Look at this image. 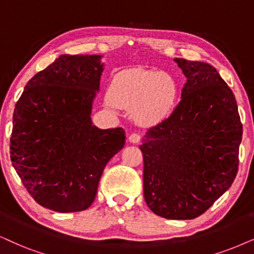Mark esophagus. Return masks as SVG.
<instances>
[{
  "mask_svg": "<svg viewBox=\"0 0 254 254\" xmlns=\"http://www.w3.org/2000/svg\"><path fill=\"white\" fill-rule=\"evenodd\" d=\"M129 142L133 143V144L139 143L140 142V136L138 133H131L129 136Z\"/></svg>",
  "mask_w": 254,
  "mask_h": 254,
  "instance_id": "obj_1",
  "label": "esophagus"
}]
</instances>
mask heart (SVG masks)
<instances>
[{
  "label": "heart",
  "mask_w": 254,
  "mask_h": 254,
  "mask_svg": "<svg viewBox=\"0 0 254 254\" xmlns=\"http://www.w3.org/2000/svg\"><path fill=\"white\" fill-rule=\"evenodd\" d=\"M177 82L168 73L140 68L127 69L115 76L107 96L109 107L129 112L138 124L156 127L164 122L177 105Z\"/></svg>",
  "instance_id": "b5f03b06"
}]
</instances>
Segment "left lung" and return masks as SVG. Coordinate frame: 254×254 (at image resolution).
I'll list each match as a JSON object with an SVG mask.
<instances>
[{
	"instance_id": "8db88e82",
	"label": "left lung",
	"mask_w": 254,
	"mask_h": 254,
	"mask_svg": "<svg viewBox=\"0 0 254 254\" xmlns=\"http://www.w3.org/2000/svg\"><path fill=\"white\" fill-rule=\"evenodd\" d=\"M186 77L182 101L139 145L144 198L166 219H193L229 190L238 172L243 125L232 90L208 63L173 60Z\"/></svg>"
}]
</instances>
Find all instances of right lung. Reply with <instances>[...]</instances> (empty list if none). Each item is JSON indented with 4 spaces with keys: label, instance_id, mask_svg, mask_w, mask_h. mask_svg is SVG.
I'll return each instance as SVG.
<instances>
[{
    "label": "right lung",
    "instance_id": "add662e5",
    "mask_svg": "<svg viewBox=\"0 0 254 254\" xmlns=\"http://www.w3.org/2000/svg\"><path fill=\"white\" fill-rule=\"evenodd\" d=\"M101 55H61L25 85L12 116L10 159L31 197L56 212L86 210L125 131L98 129L91 111Z\"/></svg>",
    "mask_w": 254,
    "mask_h": 254
}]
</instances>
